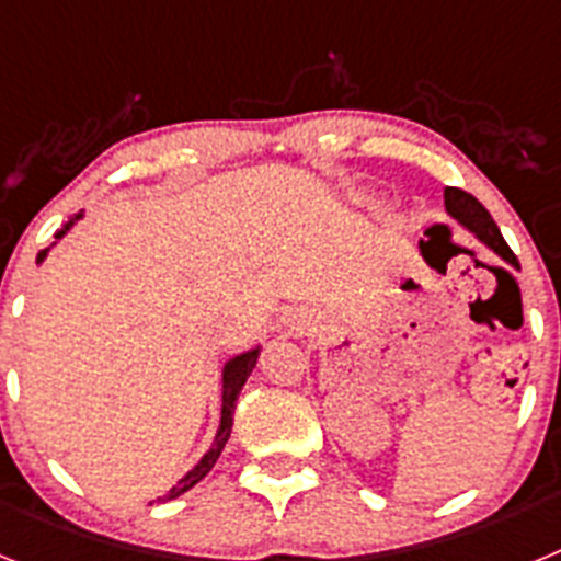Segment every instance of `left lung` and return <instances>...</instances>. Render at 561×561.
Listing matches in <instances>:
<instances>
[{
  "label": "left lung",
  "instance_id": "left-lung-1",
  "mask_svg": "<svg viewBox=\"0 0 561 561\" xmlns=\"http://www.w3.org/2000/svg\"><path fill=\"white\" fill-rule=\"evenodd\" d=\"M444 205H447V213L453 216L455 221H458V225H463L466 230H472L474 236H478L480 241L489 247V250H494L500 257H503V261H508V264L517 266L519 270L517 255L512 252V247L505 244V238L500 236V227L494 225V219L489 216V210H485V207L474 199L472 193L460 191V187H447V191H444Z\"/></svg>",
  "mask_w": 561,
  "mask_h": 561
}]
</instances>
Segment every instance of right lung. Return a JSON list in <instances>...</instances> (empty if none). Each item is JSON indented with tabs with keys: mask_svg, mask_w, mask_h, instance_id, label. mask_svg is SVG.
<instances>
[{
	"mask_svg": "<svg viewBox=\"0 0 561 561\" xmlns=\"http://www.w3.org/2000/svg\"><path fill=\"white\" fill-rule=\"evenodd\" d=\"M76 219H81V216H76ZM76 219H69L67 225H64L61 230L56 232V238H61L64 232L72 227V221H76ZM44 255H47V250L38 252V261H44ZM257 354H261V351L252 348V351H247V354L232 356V359L227 362V365H225V385H221V424H219V433H216V440H213L210 453H207L205 458L199 460V463L193 466L191 472H187L185 478H182L180 483L173 485L171 492H168L165 497H160V500H173V497H180V494H185L187 489H193V485L199 483V480L205 478L207 472H210L213 466H216V460H219L221 449H225V444H227V438H230L232 413H236L238 393H241V388H244V381L250 379L252 368H255V362H257Z\"/></svg>",
	"mask_w": 561,
	"mask_h": 561,
	"instance_id": "1",
	"label": "right lung"
}]
</instances>
